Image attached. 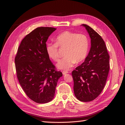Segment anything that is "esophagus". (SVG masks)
I'll return each instance as SVG.
<instances>
[{
  "instance_id": "obj_1",
  "label": "esophagus",
  "mask_w": 125,
  "mask_h": 125,
  "mask_svg": "<svg viewBox=\"0 0 125 125\" xmlns=\"http://www.w3.org/2000/svg\"><path fill=\"white\" fill-rule=\"evenodd\" d=\"M68 73V71L64 70V71H62V74H65Z\"/></svg>"
}]
</instances>
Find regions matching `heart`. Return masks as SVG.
I'll return each instance as SVG.
<instances>
[{"label": "heart", "instance_id": "b5f03b06", "mask_svg": "<svg viewBox=\"0 0 125 125\" xmlns=\"http://www.w3.org/2000/svg\"><path fill=\"white\" fill-rule=\"evenodd\" d=\"M89 39L84 34L65 31L56 37V43H48L46 47L48 56L55 62L59 60L58 46L65 50V57L57 64L59 69L69 70L76 63L83 61L88 54Z\"/></svg>", "mask_w": 125, "mask_h": 125}]
</instances>
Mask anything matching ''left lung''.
<instances>
[{
  "mask_svg": "<svg viewBox=\"0 0 125 125\" xmlns=\"http://www.w3.org/2000/svg\"><path fill=\"white\" fill-rule=\"evenodd\" d=\"M91 47L85 61L72 72L74 95L79 101L95 99L104 89L110 68L109 55L102 37L86 24Z\"/></svg>",
  "mask_w": 125,
  "mask_h": 125,
  "instance_id": "8db88e82",
  "label": "left lung"
}]
</instances>
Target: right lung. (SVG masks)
I'll return each mask as SVG.
<instances>
[{
  "instance_id": "add662e5",
  "label": "right lung",
  "mask_w": 125,
  "mask_h": 125,
  "mask_svg": "<svg viewBox=\"0 0 125 125\" xmlns=\"http://www.w3.org/2000/svg\"><path fill=\"white\" fill-rule=\"evenodd\" d=\"M56 30L52 27L34 29L22 40L15 57L19 82L26 95L37 103H46L53 99L58 80L62 76L46 50L48 37Z\"/></svg>"
}]
</instances>
